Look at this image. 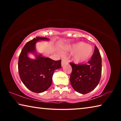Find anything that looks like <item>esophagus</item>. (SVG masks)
<instances>
[{"mask_svg":"<svg viewBox=\"0 0 121 121\" xmlns=\"http://www.w3.org/2000/svg\"><path fill=\"white\" fill-rule=\"evenodd\" d=\"M67 63H68V61H67V60H65V59H62V61H61V65L63 66V65L67 64Z\"/></svg>","mask_w":121,"mask_h":121,"instance_id":"obj_1","label":"esophagus"}]
</instances>
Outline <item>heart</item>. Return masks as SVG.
<instances>
[{
    "mask_svg": "<svg viewBox=\"0 0 121 121\" xmlns=\"http://www.w3.org/2000/svg\"><path fill=\"white\" fill-rule=\"evenodd\" d=\"M64 50L74 53L73 60L77 64L86 62L91 58L93 53L92 47L84 42H79L71 46H65Z\"/></svg>",
    "mask_w": 121,
    "mask_h": 121,
    "instance_id": "obj_1",
    "label": "heart"
}]
</instances>
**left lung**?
I'll list each match as a JSON object with an SVG mask.
<instances>
[{
    "mask_svg": "<svg viewBox=\"0 0 121 121\" xmlns=\"http://www.w3.org/2000/svg\"><path fill=\"white\" fill-rule=\"evenodd\" d=\"M101 57L96 46L91 60L88 62L87 65H76L70 62L72 73L70 81L73 89L83 95L95 89L101 78Z\"/></svg>",
    "mask_w": 121,
    "mask_h": 121,
    "instance_id": "1",
    "label": "left lung"
}]
</instances>
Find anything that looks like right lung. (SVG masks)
<instances>
[{
    "instance_id": "1",
    "label": "right lung",
    "mask_w": 121,
    "mask_h": 121,
    "mask_svg": "<svg viewBox=\"0 0 121 121\" xmlns=\"http://www.w3.org/2000/svg\"><path fill=\"white\" fill-rule=\"evenodd\" d=\"M49 40L48 38L37 37L26 43L19 56L18 70L21 80L29 90L35 93H42L48 90L52 84L54 71L61 67V60L54 61L37 54L36 43ZM29 53L34 54L36 58H30Z\"/></svg>"
}]
</instances>
